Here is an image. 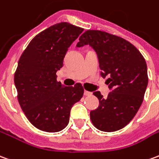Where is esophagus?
<instances>
[{
	"label": "esophagus",
	"instance_id": "34e87169",
	"mask_svg": "<svg viewBox=\"0 0 159 159\" xmlns=\"http://www.w3.org/2000/svg\"><path fill=\"white\" fill-rule=\"evenodd\" d=\"M92 95V93H91V92L87 90H84V95H86V96H89V95Z\"/></svg>",
	"mask_w": 159,
	"mask_h": 159
}]
</instances>
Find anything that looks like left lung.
<instances>
[{
	"label": "left lung",
	"mask_w": 159,
	"mask_h": 159,
	"mask_svg": "<svg viewBox=\"0 0 159 159\" xmlns=\"http://www.w3.org/2000/svg\"><path fill=\"white\" fill-rule=\"evenodd\" d=\"M89 45L97 53L102 76L112 89L107 98L99 91L98 107L90 112L93 125L115 132L129 123L141 106L148 84L147 66L140 52L129 41L99 30H87L76 46Z\"/></svg>",
	"instance_id": "left-lung-1"
}]
</instances>
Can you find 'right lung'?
<instances>
[{
	"label": "right lung",
	"mask_w": 159,
	"mask_h": 159,
	"mask_svg": "<svg viewBox=\"0 0 159 159\" xmlns=\"http://www.w3.org/2000/svg\"><path fill=\"white\" fill-rule=\"evenodd\" d=\"M83 31L68 22L55 24L33 38L19 59L14 73L18 101L28 120L41 131L65 128L72 106L83 97L81 83L64 86L56 75L70 45Z\"/></svg>",
	"instance_id": "add662e5"
}]
</instances>
